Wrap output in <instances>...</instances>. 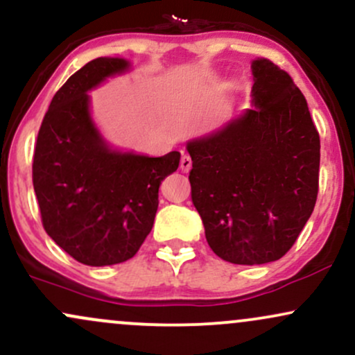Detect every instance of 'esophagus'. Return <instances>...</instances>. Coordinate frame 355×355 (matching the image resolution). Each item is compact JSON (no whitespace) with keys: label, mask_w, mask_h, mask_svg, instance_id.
<instances>
[{"label":"esophagus","mask_w":355,"mask_h":355,"mask_svg":"<svg viewBox=\"0 0 355 355\" xmlns=\"http://www.w3.org/2000/svg\"><path fill=\"white\" fill-rule=\"evenodd\" d=\"M180 170H182L183 173H189L190 170H191V158H190V155H187V153L182 155V158H180Z\"/></svg>","instance_id":"34e87169"}]
</instances>
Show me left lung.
Returning a JSON list of instances; mask_svg holds the SVG:
<instances>
[{
    "mask_svg": "<svg viewBox=\"0 0 355 355\" xmlns=\"http://www.w3.org/2000/svg\"><path fill=\"white\" fill-rule=\"evenodd\" d=\"M247 110L222 130L189 141L191 202L220 259L260 266L291 250L315 207L320 138L291 75L252 63Z\"/></svg>",
    "mask_w": 355,
    "mask_h": 355,
    "instance_id": "obj_1",
    "label": "left lung"
}]
</instances>
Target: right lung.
I'll list each match as a JSON object with an SVG mask.
<instances>
[{
  "label": "right lung",
  "instance_id": "add662e5",
  "mask_svg": "<svg viewBox=\"0 0 355 355\" xmlns=\"http://www.w3.org/2000/svg\"><path fill=\"white\" fill-rule=\"evenodd\" d=\"M123 58H96L53 96L38 132L33 187L44 230L73 259L103 267L132 259L153 227L158 189L180 164L112 150L89 115L88 92L128 70Z\"/></svg>",
  "mask_w": 355,
  "mask_h": 355
}]
</instances>
